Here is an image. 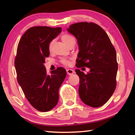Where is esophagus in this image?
<instances>
[{
	"instance_id": "1",
	"label": "esophagus",
	"mask_w": 135,
	"mask_h": 135,
	"mask_svg": "<svg viewBox=\"0 0 135 135\" xmlns=\"http://www.w3.org/2000/svg\"><path fill=\"white\" fill-rule=\"evenodd\" d=\"M66 72H67L68 74L69 75H73V74L74 73V70H73V69H67V70H66Z\"/></svg>"
}]
</instances>
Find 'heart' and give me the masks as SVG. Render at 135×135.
Segmentation results:
<instances>
[{"label": "heart", "instance_id": "heart-1", "mask_svg": "<svg viewBox=\"0 0 135 135\" xmlns=\"http://www.w3.org/2000/svg\"><path fill=\"white\" fill-rule=\"evenodd\" d=\"M61 40L67 46L69 45L71 42H75L74 37L72 36L71 35L68 34H62L61 36ZM53 44H54V40H51V41L50 42V43L49 44V50L50 51L52 50ZM61 62L63 64H64V65H66V66L71 65V61H70L69 60H68V59H66V58L62 59V60H61Z\"/></svg>", "mask_w": 135, "mask_h": 135}]
</instances>
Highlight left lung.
<instances>
[{"label":"left lung","mask_w":135,"mask_h":135,"mask_svg":"<svg viewBox=\"0 0 135 135\" xmlns=\"http://www.w3.org/2000/svg\"><path fill=\"white\" fill-rule=\"evenodd\" d=\"M67 30L77 40L79 51L76 66L90 68L86 74L75 69L80 78L79 96L85 104L98 108L115 91L118 69L115 50L106 32L97 24L77 23Z\"/></svg>","instance_id":"obj_1"}]
</instances>
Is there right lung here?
<instances>
[{"mask_svg":"<svg viewBox=\"0 0 135 135\" xmlns=\"http://www.w3.org/2000/svg\"><path fill=\"white\" fill-rule=\"evenodd\" d=\"M61 30V27H31L18 45L15 60L18 82L30 104L41 112L49 111L56 106L59 88L66 76V71L62 68L47 74L44 64L50 55V42Z\"/></svg>","mask_w":135,"mask_h":135,"instance_id":"add662e5","label":"right lung"}]
</instances>
